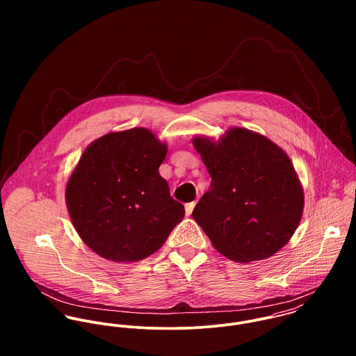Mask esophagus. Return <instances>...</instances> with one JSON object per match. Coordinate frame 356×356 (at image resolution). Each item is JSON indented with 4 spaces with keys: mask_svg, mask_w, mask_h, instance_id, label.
Instances as JSON below:
<instances>
[{
    "mask_svg": "<svg viewBox=\"0 0 356 356\" xmlns=\"http://www.w3.org/2000/svg\"><path fill=\"white\" fill-rule=\"evenodd\" d=\"M195 207H196V202H192V203H188L185 205V212H186V215H188V216H189V215H192V212H193Z\"/></svg>",
    "mask_w": 356,
    "mask_h": 356,
    "instance_id": "esophagus-1",
    "label": "esophagus"
}]
</instances>
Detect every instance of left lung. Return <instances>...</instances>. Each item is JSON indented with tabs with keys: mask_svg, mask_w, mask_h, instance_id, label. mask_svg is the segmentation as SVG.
Returning a JSON list of instances; mask_svg holds the SVG:
<instances>
[{
	"mask_svg": "<svg viewBox=\"0 0 356 356\" xmlns=\"http://www.w3.org/2000/svg\"><path fill=\"white\" fill-rule=\"evenodd\" d=\"M212 179L192 216L219 254L238 263L278 252L296 232L305 192L286 152L266 136L230 127L192 140Z\"/></svg>",
	"mask_w": 356,
	"mask_h": 356,
	"instance_id": "obj_1",
	"label": "left lung"
}]
</instances>
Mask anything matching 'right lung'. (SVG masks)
Segmentation results:
<instances>
[{
	"instance_id": "1",
	"label": "right lung",
	"mask_w": 356,
	"mask_h": 356,
	"mask_svg": "<svg viewBox=\"0 0 356 356\" xmlns=\"http://www.w3.org/2000/svg\"><path fill=\"white\" fill-rule=\"evenodd\" d=\"M167 144L136 127L95 140L65 188L71 222L82 241L111 261H138L160 250L184 219L159 167Z\"/></svg>"
}]
</instances>
